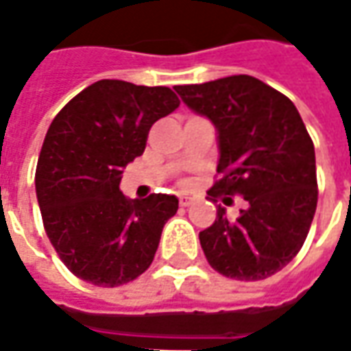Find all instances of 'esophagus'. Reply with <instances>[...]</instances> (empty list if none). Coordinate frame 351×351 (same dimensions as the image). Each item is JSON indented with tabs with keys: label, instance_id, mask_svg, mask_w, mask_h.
Returning <instances> with one entry per match:
<instances>
[{
	"label": "esophagus",
	"instance_id": "obj_1",
	"mask_svg": "<svg viewBox=\"0 0 351 351\" xmlns=\"http://www.w3.org/2000/svg\"><path fill=\"white\" fill-rule=\"evenodd\" d=\"M192 202H194V198H190V196H180V206H182V208L190 206Z\"/></svg>",
	"mask_w": 351,
	"mask_h": 351
}]
</instances>
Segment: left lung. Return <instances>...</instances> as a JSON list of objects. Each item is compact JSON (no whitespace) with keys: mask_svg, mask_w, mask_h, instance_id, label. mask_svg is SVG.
Here are the masks:
<instances>
[{"mask_svg":"<svg viewBox=\"0 0 351 351\" xmlns=\"http://www.w3.org/2000/svg\"><path fill=\"white\" fill-rule=\"evenodd\" d=\"M175 91L217 132V173L210 196L247 199L237 219L225 208L199 245L213 270L241 282H258L295 258L317 210L315 145L295 104L250 75H231Z\"/></svg>","mask_w":351,"mask_h":351,"instance_id":"left-lung-1","label":"left lung"}]
</instances>
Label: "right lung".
Here are the masks:
<instances>
[{"label":"right lung","instance_id":"obj_1","mask_svg":"<svg viewBox=\"0 0 351 351\" xmlns=\"http://www.w3.org/2000/svg\"><path fill=\"white\" fill-rule=\"evenodd\" d=\"M178 104L169 87L103 79L52 120L36 165V199L50 243L81 280L116 287L152 266L178 198L128 199L120 180L153 124Z\"/></svg>","mask_w":351,"mask_h":351}]
</instances>
